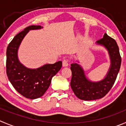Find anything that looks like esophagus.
I'll list each match as a JSON object with an SVG mask.
<instances>
[{
  "mask_svg": "<svg viewBox=\"0 0 126 126\" xmlns=\"http://www.w3.org/2000/svg\"><path fill=\"white\" fill-rule=\"evenodd\" d=\"M62 65L64 67H67L69 65V61H68L67 59L65 58L63 61H62Z\"/></svg>",
  "mask_w": 126,
  "mask_h": 126,
  "instance_id": "esophagus-1",
  "label": "esophagus"
}]
</instances>
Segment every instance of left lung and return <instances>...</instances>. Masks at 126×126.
I'll return each instance as SVG.
<instances>
[{
  "label": "left lung",
  "instance_id": "1",
  "mask_svg": "<svg viewBox=\"0 0 126 126\" xmlns=\"http://www.w3.org/2000/svg\"><path fill=\"white\" fill-rule=\"evenodd\" d=\"M96 43L108 50L111 60L110 67L105 79L98 82H92L87 79L84 70L79 64L74 63L70 67L72 89L77 98L85 101L98 100L105 96L113 86L121 64L119 47L113 38L105 33L103 38Z\"/></svg>",
  "mask_w": 126,
  "mask_h": 126
}]
</instances>
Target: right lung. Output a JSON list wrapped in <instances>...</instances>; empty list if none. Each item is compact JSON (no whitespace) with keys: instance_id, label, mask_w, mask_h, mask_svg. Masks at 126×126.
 Here are the masks:
<instances>
[{"instance_id":"add662e5","label":"right lung","mask_w":126,"mask_h":126,"mask_svg":"<svg viewBox=\"0 0 126 126\" xmlns=\"http://www.w3.org/2000/svg\"><path fill=\"white\" fill-rule=\"evenodd\" d=\"M39 25H32L16 34L7 48L6 72L13 87L20 94L29 99L42 96L48 89L52 78L62 67V62L45 64L38 69H28L18 58V49L21 41L32 30L41 29Z\"/></svg>"}]
</instances>
